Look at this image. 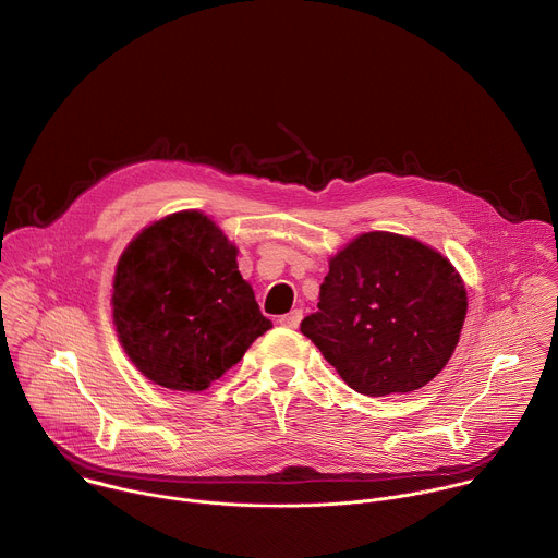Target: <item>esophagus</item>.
Here are the masks:
<instances>
[{
    "label": "esophagus",
    "mask_w": 558,
    "mask_h": 558,
    "mask_svg": "<svg viewBox=\"0 0 558 558\" xmlns=\"http://www.w3.org/2000/svg\"><path fill=\"white\" fill-rule=\"evenodd\" d=\"M300 320H302V308H293V311L280 315L278 323H280L282 327H287V329H295V327L300 325Z\"/></svg>",
    "instance_id": "esophagus-1"
}]
</instances>
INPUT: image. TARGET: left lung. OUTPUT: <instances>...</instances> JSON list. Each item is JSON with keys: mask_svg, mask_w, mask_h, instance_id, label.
Instances as JSON below:
<instances>
[{"mask_svg": "<svg viewBox=\"0 0 558 558\" xmlns=\"http://www.w3.org/2000/svg\"><path fill=\"white\" fill-rule=\"evenodd\" d=\"M454 267L415 238L362 233L329 263L300 331L368 397L426 386L450 360L465 317Z\"/></svg>", "mask_w": 558, "mask_h": 558, "instance_id": "8db88e82", "label": "left lung"}]
</instances>
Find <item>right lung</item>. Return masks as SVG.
Instances as JSON below:
<instances>
[{
  "label": "right lung",
  "mask_w": 558,
  "mask_h": 558,
  "mask_svg": "<svg viewBox=\"0 0 558 558\" xmlns=\"http://www.w3.org/2000/svg\"><path fill=\"white\" fill-rule=\"evenodd\" d=\"M114 325L134 366L172 390H205L271 329L235 247L198 211L143 229L114 276Z\"/></svg>",
  "instance_id": "obj_1"
}]
</instances>
